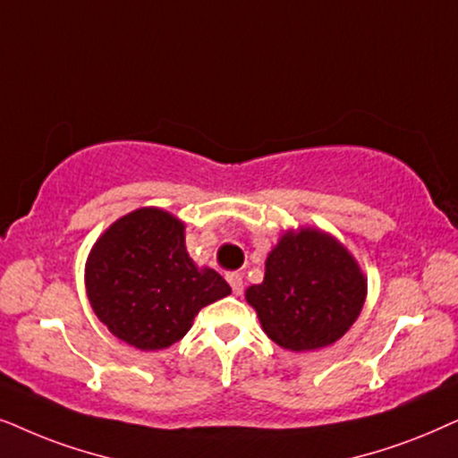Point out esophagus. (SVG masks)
Instances as JSON below:
<instances>
[{
  "mask_svg": "<svg viewBox=\"0 0 458 458\" xmlns=\"http://www.w3.org/2000/svg\"><path fill=\"white\" fill-rule=\"evenodd\" d=\"M225 278H228L230 286H233V291L236 293V295H241L242 293V274L241 272H230L225 274Z\"/></svg>",
  "mask_w": 458,
  "mask_h": 458,
  "instance_id": "34e87169",
  "label": "esophagus"
}]
</instances>
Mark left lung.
Segmentation results:
<instances>
[{
	"label": "left lung",
	"mask_w": 458,
	"mask_h": 458,
	"mask_svg": "<svg viewBox=\"0 0 458 458\" xmlns=\"http://www.w3.org/2000/svg\"><path fill=\"white\" fill-rule=\"evenodd\" d=\"M369 283L344 242L314 225L284 230L245 300L274 344L289 352L333 345L360 316Z\"/></svg>",
	"instance_id": "obj_1"
}]
</instances>
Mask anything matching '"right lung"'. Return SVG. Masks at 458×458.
I'll use <instances>...</instances> for the list:
<instances>
[{
  "label": "right lung",
  "mask_w": 458,
  "mask_h": 458,
  "mask_svg": "<svg viewBox=\"0 0 458 458\" xmlns=\"http://www.w3.org/2000/svg\"><path fill=\"white\" fill-rule=\"evenodd\" d=\"M89 306L114 337L140 352L174 345L200 308L233 289L186 251V224L161 207H140L98 236L85 261Z\"/></svg>",
  "instance_id": "obj_1"
}]
</instances>
